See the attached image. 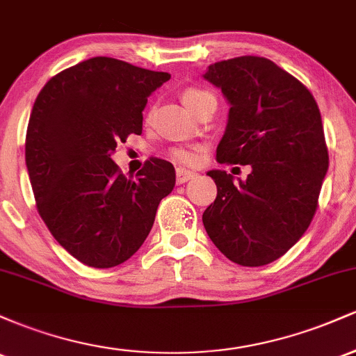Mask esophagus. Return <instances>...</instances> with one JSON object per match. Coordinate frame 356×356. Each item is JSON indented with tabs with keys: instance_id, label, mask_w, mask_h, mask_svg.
<instances>
[{
	"instance_id": "34e87169",
	"label": "esophagus",
	"mask_w": 356,
	"mask_h": 356,
	"mask_svg": "<svg viewBox=\"0 0 356 356\" xmlns=\"http://www.w3.org/2000/svg\"><path fill=\"white\" fill-rule=\"evenodd\" d=\"M194 175H195V172H192V170H187V169H181V167L175 170V179H177V184H184V182L191 181Z\"/></svg>"
}]
</instances>
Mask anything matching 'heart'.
I'll list each match as a JSON object with an SVG mask.
<instances>
[{"mask_svg": "<svg viewBox=\"0 0 356 356\" xmlns=\"http://www.w3.org/2000/svg\"><path fill=\"white\" fill-rule=\"evenodd\" d=\"M207 97H214L212 93L206 92V90L201 88H189L184 92V102L191 110L195 108V105L199 102H202ZM172 157L177 162H182V164H195L199 161V150L197 149H174L172 150Z\"/></svg>", "mask_w": 356, "mask_h": 356, "instance_id": "b5f03b06", "label": "heart"}]
</instances>
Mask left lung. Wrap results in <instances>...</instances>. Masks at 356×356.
Masks as SVG:
<instances>
[{"label": "left lung", "instance_id": "8db88e82", "mask_svg": "<svg viewBox=\"0 0 356 356\" xmlns=\"http://www.w3.org/2000/svg\"><path fill=\"white\" fill-rule=\"evenodd\" d=\"M204 80L231 107L216 159L251 165L236 184L226 170L207 172L218 197L204 227L232 263L264 266L295 246L316 211L328 170L320 108L301 81L263 56L212 63Z\"/></svg>", "mask_w": 356, "mask_h": 356}]
</instances>
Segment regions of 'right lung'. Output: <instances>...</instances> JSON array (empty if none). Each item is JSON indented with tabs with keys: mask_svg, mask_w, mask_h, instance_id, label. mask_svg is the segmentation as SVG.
<instances>
[{
	"mask_svg": "<svg viewBox=\"0 0 356 356\" xmlns=\"http://www.w3.org/2000/svg\"><path fill=\"white\" fill-rule=\"evenodd\" d=\"M169 79L95 56L36 97L24 145L36 207L60 246L87 266L113 268L136 254L174 189L170 162L150 159L127 179L112 161L118 142L140 136L147 97Z\"/></svg>",
	"mask_w": 356,
	"mask_h": 356,
	"instance_id": "obj_1",
	"label": "right lung"
}]
</instances>
